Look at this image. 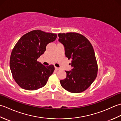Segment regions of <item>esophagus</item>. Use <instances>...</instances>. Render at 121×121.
I'll list each match as a JSON object with an SVG mask.
<instances>
[{
    "label": "esophagus",
    "mask_w": 121,
    "mask_h": 121,
    "mask_svg": "<svg viewBox=\"0 0 121 121\" xmlns=\"http://www.w3.org/2000/svg\"><path fill=\"white\" fill-rule=\"evenodd\" d=\"M55 70H56V71H58V70H60V68H58V67H56V66H55Z\"/></svg>",
    "instance_id": "esophagus-1"
}]
</instances>
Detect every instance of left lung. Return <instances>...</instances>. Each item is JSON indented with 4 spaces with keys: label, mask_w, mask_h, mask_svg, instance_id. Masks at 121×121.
<instances>
[{
    "label": "left lung",
    "mask_w": 121,
    "mask_h": 121,
    "mask_svg": "<svg viewBox=\"0 0 121 121\" xmlns=\"http://www.w3.org/2000/svg\"><path fill=\"white\" fill-rule=\"evenodd\" d=\"M59 41L65 47V55L71 59L72 69L65 71L66 77L61 85L72 93L85 91L97 75L98 65L94 48L87 38L76 33H59Z\"/></svg>",
    "instance_id": "1"
}]
</instances>
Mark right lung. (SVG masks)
I'll list each match as a JSON object with an SVG mask.
<instances>
[{
	"mask_svg": "<svg viewBox=\"0 0 121 121\" xmlns=\"http://www.w3.org/2000/svg\"><path fill=\"white\" fill-rule=\"evenodd\" d=\"M56 37L53 33L34 30L18 40L10 56V68L13 78L22 88L35 91L47 83L55 67L43 65L37 60L46 51V46Z\"/></svg>",
	"mask_w": 121,
	"mask_h": 121,
	"instance_id": "1",
	"label": "right lung"
}]
</instances>
